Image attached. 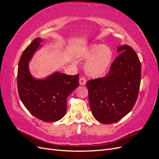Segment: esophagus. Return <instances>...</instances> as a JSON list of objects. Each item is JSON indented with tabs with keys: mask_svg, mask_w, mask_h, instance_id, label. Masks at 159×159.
I'll return each mask as SVG.
<instances>
[{
	"mask_svg": "<svg viewBox=\"0 0 159 159\" xmlns=\"http://www.w3.org/2000/svg\"><path fill=\"white\" fill-rule=\"evenodd\" d=\"M79 82L80 85H85L86 84V80L84 78H83V77H81L79 80Z\"/></svg>",
	"mask_w": 159,
	"mask_h": 159,
	"instance_id": "34e87169",
	"label": "esophagus"
}]
</instances>
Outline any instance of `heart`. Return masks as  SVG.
Returning <instances> with one entry per match:
<instances>
[{
  "instance_id": "heart-1",
  "label": "heart",
  "mask_w": 159,
  "mask_h": 159,
  "mask_svg": "<svg viewBox=\"0 0 159 159\" xmlns=\"http://www.w3.org/2000/svg\"><path fill=\"white\" fill-rule=\"evenodd\" d=\"M81 58L86 59L84 70L91 78H98L109 71L112 64L113 53L107 45L91 44L81 50Z\"/></svg>"
}]
</instances>
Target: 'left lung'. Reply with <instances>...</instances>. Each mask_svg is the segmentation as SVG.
Instances as JSON below:
<instances>
[{"instance_id": "obj_1", "label": "left lung", "mask_w": 159, "mask_h": 159, "mask_svg": "<svg viewBox=\"0 0 159 159\" xmlns=\"http://www.w3.org/2000/svg\"><path fill=\"white\" fill-rule=\"evenodd\" d=\"M117 50L119 56L107 76L86 84L91 113L104 124L117 122L131 111L140 88L141 65L137 53L127 44Z\"/></svg>"}]
</instances>
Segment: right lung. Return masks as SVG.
<instances>
[{
  "mask_svg": "<svg viewBox=\"0 0 159 159\" xmlns=\"http://www.w3.org/2000/svg\"><path fill=\"white\" fill-rule=\"evenodd\" d=\"M43 40H34L24 50L18 63L17 85L19 97L29 112L43 121L56 122L63 117L67 109V98L79 85V75L53 72L44 78L30 73L29 64Z\"/></svg>",
  "mask_w": 159,
  "mask_h": 159,
  "instance_id": "right-lung-1",
  "label": "right lung"
}]
</instances>
